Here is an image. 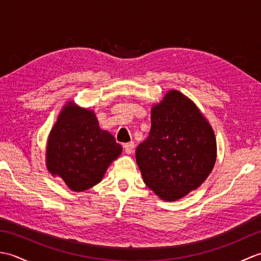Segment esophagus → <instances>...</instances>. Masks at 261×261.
Segmentation results:
<instances>
[{"instance_id":"34e87169","label":"esophagus","mask_w":261,"mask_h":261,"mask_svg":"<svg viewBox=\"0 0 261 261\" xmlns=\"http://www.w3.org/2000/svg\"><path fill=\"white\" fill-rule=\"evenodd\" d=\"M134 148H135V143L134 142H127V143H124L123 145V149L126 154H131L132 151H134Z\"/></svg>"}]
</instances>
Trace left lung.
Listing matches in <instances>:
<instances>
[{
	"label": "left lung",
	"mask_w": 261,
	"mask_h": 261,
	"mask_svg": "<svg viewBox=\"0 0 261 261\" xmlns=\"http://www.w3.org/2000/svg\"><path fill=\"white\" fill-rule=\"evenodd\" d=\"M136 160L145 184L173 202L201 186L216 162L212 126L191 98L177 90L151 108V127L137 147Z\"/></svg>",
	"instance_id": "1"
}]
</instances>
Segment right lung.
<instances>
[{
	"label": "right lung",
	"mask_w": 261,
	"mask_h": 261,
	"mask_svg": "<svg viewBox=\"0 0 261 261\" xmlns=\"http://www.w3.org/2000/svg\"><path fill=\"white\" fill-rule=\"evenodd\" d=\"M121 152L114 137L99 127L94 111L68 101L48 136L46 166L71 191L83 192L102 180Z\"/></svg>",
	"instance_id": "add662e5"
}]
</instances>
